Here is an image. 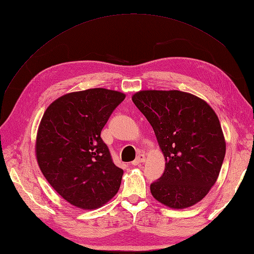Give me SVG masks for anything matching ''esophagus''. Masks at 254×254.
Returning <instances> with one entry per match:
<instances>
[{"mask_svg":"<svg viewBox=\"0 0 254 254\" xmlns=\"http://www.w3.org/2000/svg\"><path fill=\"white\" fill-rule=\"evenodd\" d=\"M144 161H145V155H144V154H138L136 159L132 161V165H133V166L141 165V164L144 163Z\"/></svg>","mask_w":254,"mask_h":254,"instance_id":"1","label":"esophagus"}]
</instances>
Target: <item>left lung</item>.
Wrapping results in <instances>:
<instances>
[{
    "mask_svg": "<svg viewBox=\"0 0 254 254\" xmlns=\"http://www.w3.org/2000/svg\"><path fill=\"white\" fill-rule=\"evenodd\" d=\"M153 127L166 160L150 185L153 196L171 208H187L216 182L226 153L222 127L206 101L180 90H142L132 97Z\"/></svg>",
    "mask_w": 254,
    "mask_h": 254,
    "instance_id": "left-lung-1",
    "label": "left lung"
}]
</instances>
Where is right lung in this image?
I'll return each mask as SVG.
<instances>
[{"instance_id":"1","label":"right lung","mask_w":254,"mask_h":254,"mask_svg":"<svg viewBox=\"0 0 254 254\" xmlns=\"http://www.w3.org/2000/svg\"><path fill=\"white\" fill-rule=\"evenodd\" d=\"M120 91L91 88L64 95L47 108L36 141V157L50 186L72 205L100 207L116 195L123 170L100 137Z\"/></svg>"}]
</instances>
